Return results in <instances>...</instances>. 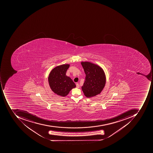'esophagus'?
Wrapping results in <instances>:
<instances>
[{"instance_id":"34e87169","label":"esophagus","mask_w":153,"mask_h":153,"mask_svg":"<svg viewBox=\"0 0 153 153\" xmlns=\"http://www.w3.org/2000/svg\"><path fill=\"white\" fill-rule=\"evenodd\" d=\"M79 84H78V83H77V84H76V87H77V88H79Z\"/></svg>"}]
</instances>
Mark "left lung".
<instances>
[{"label":"left lung","mask_w":153,"mask_h":153,"mask_svg":"<svg viewBox=\"0 0 153 153\" xmlns=\"http://www.w3.org/2000/svg\"><path fill=\"white\" fill-rule=\"evenodd\" d=\"M81 64L86 74L81 87L84 95L89 98L100 94L106 84L104 70L98 65L89 62H81Z\"/></svg>","instance_id":"1"}]
</instances>
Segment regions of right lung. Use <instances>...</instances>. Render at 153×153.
Listing matches in <instances>:
<instances>
[{"instance_id": "right-lung-1", "label": "right lung", "mask_w": 153, "mask_h": 153, "mask_svg": "<svg viewBox=\"0 0 153 153\" xmlns=\"http://www.w3.org/2000/svg\"><path fill=\"white\" fill-rule=\"evenodd\" d=\"M69 66V64H65L55 67L48 77L50 88L55 94L61 97H66L72 89L76 87L72 79L66 74Z\"/></svg>"}]
</instances>
